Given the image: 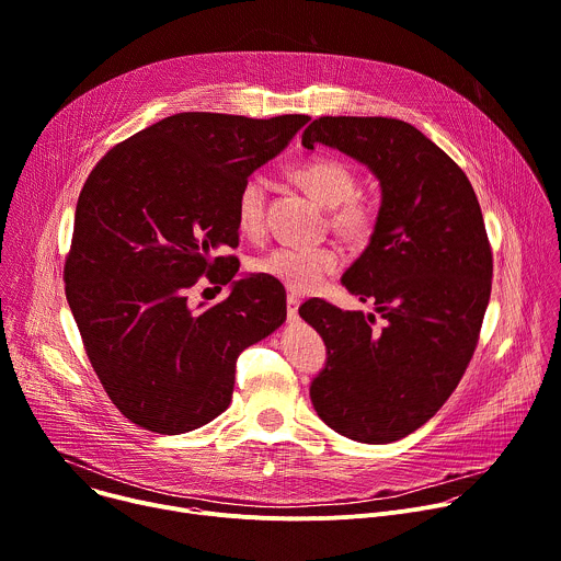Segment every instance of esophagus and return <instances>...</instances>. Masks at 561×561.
Listing matches in <instances>:
<instances>
[{
	"label": "esophagus",
	"instance_id": "34e87169",
	"mask_svg": "<svg viewBox=\"0 0 561 561\" xmlns=\"http://www.w3.org/2000/svg\"><path fill=\"white\" fill-rule=\"evenodd\" d=\"M297 308H299V297H297V295H288V297H286V312H288V319H295V317H297Z\"/></svg>",
	"mask_w": 561,
	"mask_h": 561
}]
</instances>
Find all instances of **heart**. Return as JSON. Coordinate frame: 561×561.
Listing matches in <instances>:
<instances>
[{"label":"heart","instance_id":"heart-1","mask_svg":"<svg viewBox=\"0 0 561 561\" xmlns=\"http://www.w3.org/2000/svg\"><path fill=\"white\" fill-rule=\"evenodd\" d=\"M290 178L317 202L331 208L329 226L351 247H366L377 228V210L355 197V173L333 157H314L290 171ZM234 221L242 234L257 239L266 230V182L251 175L239 186L234 197ZM342 266V255L335 247H277L251 262L253 273L271 277L290 293L304 295L314 290L329 275Z\"/></svg>","mask_w":561,"mask_h":561}]
</instances>
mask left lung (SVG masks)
<instances>
[{"label":"left lung","instance_id":"obj_1","mask_svg":"<svg viewBox=\"0 0 561 561\" xmlns=\"http://www.w3.org/2000/svg\"><path fill=\"white\" fill-rule=\"evenodd\" d=\"M301 144L342 150L381 186L375 234L342 277L379 327L324 299L299 308L329 353L312 407L348 439L397 442L444 407L474 353L493 279L482 208L463 171L402 119L319 117Z\"/></svg>","mask_w":561,"mask_h":561}]
</instances>
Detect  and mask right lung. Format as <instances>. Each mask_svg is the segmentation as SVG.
Returning <instances> with one entry per match:
<instances>
[{
	"label": "right lung",
	"mask_w": 561,
	"mask_h": 561,
	"mask_svg": "<svg viewBox=\"0 0 561 561\" xmlns=\"http://www.w3.org/2000/svg\"><path fill=\"white\" fill-rule=\"evenodd\" d=\"M308 115L253 119L178 113L111 148L75 208L66 299L111 402L133 424L180 435L221 415L239 353L277 331L286 293L232 279L239 186L279 154ZM231 295L193 309L197 284ZM202 306V304H199Z\"/></svg>",
	"instance_id": "obj_1"
}]
</instances>
